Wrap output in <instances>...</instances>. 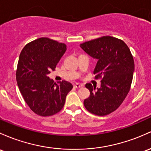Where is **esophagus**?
<instances>
[{
  "mask_svg": "<svg viewBox=\"0 0 151 151\" xmlns=\"http://www.w3.org/2000/svg\"><path fill=\"white\" fill-rule=\"evenodd\" d=\"M74 87H75V88H77V89H79V88H82V87H83V84H78V83H77V84H74Z\"/></svg>",
  "mask_w": 151,
  "mask_h": 151,
  "instance_id": "esophagus-1",
  "label": "esophagus"
}]
</instances>
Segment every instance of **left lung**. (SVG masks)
I'll return each instance as SVG.
<instances>
[{
	"mask_svg": "<svg viewBox=\"0 0 151 151\" xmlns=\"http://www.w3.org/2000/svg\"><path fill=\"white\" fill-rule=\"evenodd\" d=\"M79 46L97 59L94 74L95 79H101L100 88L97 90L90 83L86 84L90 95L84 100V107L94 115H109L120 107L131 87L135 64L130 49L121 39L110 36Z\"/></svg>",
	"mask_w": 151,
	"mask_h": 151,
	"instance_id": "8db88e82",
	"label": "left lung"
}]
</instances>
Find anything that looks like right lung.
Segmentation results:
<instances>
[{
	"mask_svg": "<svg viewBox=\"0 0 151 151\" xmlns=\"http://www.w3.org/2000/svg\"><path fill=\"white\" fill-rule=\"evenodd\" d=\"M66 50L65 44L42 37L26 44L20 54L17 84L25 102L36 115L46 117L59 112L73 88L70 82L57 84L48 77Z\"/></svg>",
	"mask_w": 151,
	"mask_h": 151,
	"instance_id": "1",
	"label": "right lung"
}]
</instances>
